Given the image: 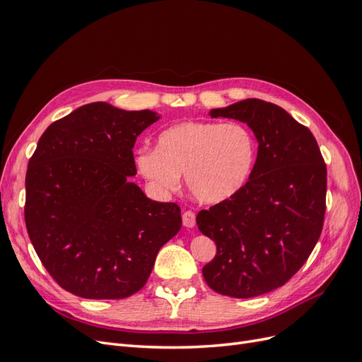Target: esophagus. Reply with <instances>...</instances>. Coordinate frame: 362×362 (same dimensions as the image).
<instances>
[{"instance_id":"1","label":"esophagus","mask_w":362,"mask_h":362,"mask_svg":"<svg viewBox=\"0 0 362 362\" xmlns=\"http://www.w3.org/2000/svg\"><path fill=\"white\" fill-rule=\"evenodd\" d=\"M182 225L185 228H193L196 225V216L193 211H184L182 213Z\"/></svg>"}]
</instances>
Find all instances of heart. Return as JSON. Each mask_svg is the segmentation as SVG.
Listing matches in <instances>:
<instances>
[{"mask_svg": "<svg viewBox=\"0 0 362 362\" xmlns=\"http://www.w3.org/2000/svg\"><path fill=\"white\" fill-rule=\"evenodd\" d=\"M255 160V139L245 125L187 120L161 131L156 149H140L136 166L160 194L177 189L184 175L199 202L221 204L245 187Z\"/></svg>", "mask_w": 362, "mask_h": 362, "instance_id": "obj_1", "label": "heart"}]
</instances>
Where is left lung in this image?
<instances>
[{
  "instance_id": "1",
  "label": "left lung",
  "mask_w": 362,
  "mask_h": 362,
  "mask_svg": "<svg viewBox=\"0 0 362 362\" xmlns=\"http://www.w3.org/2000/svg\"><path fill=\"white\" fill-rule=\"evenodd\" d=\"M210 116L245 122L258 152L245 187L196 216L217 247L202 275L218 294L255 298L284 286L319 240L326 164L311 131L276 104L249 98L213 108Z\"/></svg>"
}]
</instances>
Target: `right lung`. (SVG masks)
Listing matches in <instances>:
<instances>
[{"instance_id":"add662e5","label":"right lung","mask_w":362,"mask_h":362,"mask_svg":"<svg viewBox=\"0 0 362 362\" xmlns=\"http://www.w3.org/2000/svg\"><path fill=\"white\" fill-rule=\"evenodd\" d=\"M158 119L92 103L39 139L25 177V225L43 267L66 291L84 299L137 293L181 229L177 204L152 201L129 181L136 139Z\"/></svg>"}]
</instances>
